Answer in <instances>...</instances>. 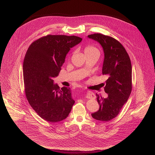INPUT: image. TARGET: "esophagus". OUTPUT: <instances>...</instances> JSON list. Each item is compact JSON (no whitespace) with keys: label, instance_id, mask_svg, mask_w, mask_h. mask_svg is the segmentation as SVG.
<instances>
[{"label":"esophagus","instance_id":"1","mask_svg":"<svg viewBox=\"0 0 155 155\" xmlns=\"http://www.w3.org/2000/svg\"><path fill=\"white\" fill-rule=\"evenodd\" d=\"M86 97L87 99H94L96 97V96L94 94V93L91 91H88L86 93Z\"/></svg>","mask_w":155,"mask_h":155}]
</instances>
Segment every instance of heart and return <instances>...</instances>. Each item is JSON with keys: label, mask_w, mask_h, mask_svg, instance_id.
<instances>
[{"label": "heart", "mask_w": 155, "mask_h": 155, "mask_svg": "<svg viewBox=\"0 0 155 155\" xmlns=\"http://www.w3.org/2000/svg\"><path fill=\"white\" fill-rule=\"evenodd\" d=\"M84 53L85 54H97L99 55V50L92 45L90 46H87L85 49H84Z\"/></svg>", "instance_id": "obj_1"}]
</instances>
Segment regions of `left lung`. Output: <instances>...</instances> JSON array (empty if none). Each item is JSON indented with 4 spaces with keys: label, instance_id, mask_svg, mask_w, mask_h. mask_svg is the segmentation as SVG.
<instances>
[{
    "label": "left lung",
    "instance_id": "obj_1",
    "mask_svg": "<svg viewBox=\"0 0 155 155\" xmlns=\"http://www.w3.org/2000/svg\"><path fill=\"white\" fill-rule=\"evenodd\" d=\"M87 37L99 43L103 48L102 74L107 78L104 91L108 97L104 98L96 94L99 109L91 116L97 120L108 121L118 115L130 94L131 62L125 48L113 37L101 34L89 35Z\"/></svg>",
    "mask_w": 155,
    "mask_h": 155
}]
</instances>
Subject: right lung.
<instances>
[{
    "instance_id": "right-lung-1",
    "label": "right lung",
    "mask_w": 155,
    "mask_h": 155,
    "mask_svg": "<svg viewBox=\"0 0 155 155\" xmlns=\"http://www.w3.org/2000/svg\"><path fill=\"white\" fill-rule=\"evenodd\" d=\"M82 38L75 36L48 35L34 41L23 62L26 98L43 120L56 123L69 116L75 101L70 87L54 83L71 48Z\"/></svg>"
}]
</instances>
